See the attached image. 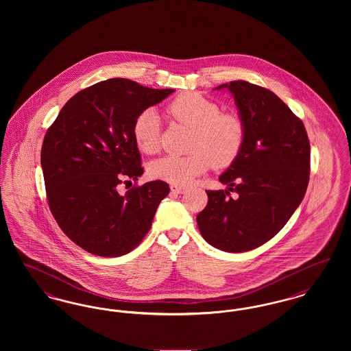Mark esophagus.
<instances>
[{
  "mask_svg": "<svg viewBox=\"0 0 351 351\" xmlns=\"http://www.w3.org/2000/svg\"><path fill=\"white\" fill-rule=\"evenodd\" d=\"M169 189H171L172 193H178V195H182V193H184V192L186 191V188L180 186V185H175V184H172V185L169 186Z\"/></svg>",
  "mask_w": 351,
  "mask_h": 351,
  "instance_id": "1",
  "label": "esophagus"
}]
</instances>
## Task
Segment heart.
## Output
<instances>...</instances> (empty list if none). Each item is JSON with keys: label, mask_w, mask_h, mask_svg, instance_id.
Returning <instances> with one entry per match:
<instances>
[{"label": "heart", "mask_w": 351, "mask_h": 351, "mask_svg": "<svg viewBox=\"0 0 351 351\" xmlns=\"http://www.w3.org/2000/svg\"><path fill=\"white\" fill-rule=\"evenodd\" d=\"M167 113L192 129L185 156H163L152 162L151 178L175 185H188L212 165L229 167L245 142V123L234 113L219 112L217 104L200 93L185 92L168 104ZM160 119L155 109H145L133 122L134 141L139 150L154 154L159 149Z\"/></svg>", "instance_id": "obj_1"}]
</instances>
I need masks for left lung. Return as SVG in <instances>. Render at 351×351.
<instances>
[{
  "instance_id": "1",
  "label": "left lung",
  "mask_w": 351,
  "mask_h": 351,
  "mask_svg": "<svg viewBox=\"0 0 351 351\" xmlns=\"http://www.w3.org/2000/svg\"><path fill=\"white\" fill-rule=\"evenodd\" d=\"M216 89L233 95L246 135L237 159L219 175L228 189L206 191L208 204L196 219L209 245L243 252L275 237L299 208L309 182L311 145L301 119L274 92L242 80Z\"/></svg>"
}]
</instances>
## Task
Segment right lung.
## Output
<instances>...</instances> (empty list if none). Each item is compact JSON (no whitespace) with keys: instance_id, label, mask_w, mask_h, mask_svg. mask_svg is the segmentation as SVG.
Instances as JSON below:
<instances>
[{"instance_id":"1","label":"right lung","mask_w":351,"mask_h":351,"mask_svg":"<svg viewBox=\"0 0 351 351\" xmlns=\"http://www.w3.org/2000/svg\"><path fill=\"white\" fill-rule=\"evenodd\" d=\"M173 89L109 79L76 93L45 135L40 165L51 213L71 241L93 255L128 254L150 230L169 186L155 180L119 195L122 178L143 173L133 122Z\"/></svg>"}]
</instances>
